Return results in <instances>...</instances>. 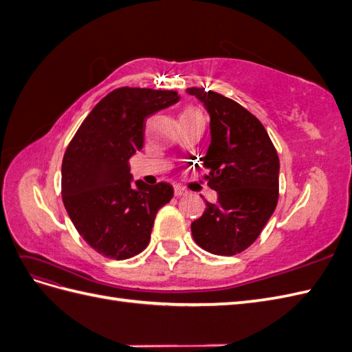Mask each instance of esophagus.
<instances>
[{
	"label": "esophagus",
	"mask_w": 352,
	"mask_h": 352,
	"mask_svg": "<svg viewBox=\"0 0 352 352\" xmlns=\"http://www.w3.org/2000/svg\"><path fill=\"white\" fill-rule=\"evenodd\" d=\"M186 194H188V190H186L184 186H179V185L175 186V195H176V197H184V195H186Z\"/></svg>",
	"instance_id": "obj_1"
}]
</instances>
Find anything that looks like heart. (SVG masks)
Here are the masks:
<instances>
[{"instance_id": "obj_1", "label": "heart", "mask_w": 352, "mask_h": 352, "mask_svg": "<svg viewBox=\"0 0 352 352\" xmlns=\"http://www.w3.org/2000/svg\"><path fill=\"white\" fill-rule=\"evenodd\" d=\"M185 113H197V111L195 110H186Z\"/></svg>"}]
</instances>
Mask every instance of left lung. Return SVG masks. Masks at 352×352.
<instances>
[{"mask_svg":"<svg viewBox=\"0 0 352 352\" xmlns=\"http://www.w3.org/2000/svg\"><path fill=\"white\" fill-rule=\"evenodd\" d=\"M186 92L210 114L211 142L204 157L208 186L219 198L190 230L202 250L235 255L258 238L279 198V157L261 122L241 104L204 88Z\"/></svg>","mask_w":352,"mask_h":352,"instance_id":"left-lung-1","label":"left lung"}]
</instances>
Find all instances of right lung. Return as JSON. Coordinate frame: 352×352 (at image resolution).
Instances as JSON below:
<instances>
[{
    "label": "right lung",
    "mask_w": 352,
    "mask_h": 352,
    "mask_svg": "<svg viewBox=\"0 0 352 352\" xmlns=\"http://www.w3.org/2000/svg\"><path fill=\"white\" fill-rule=\"evenodd\" d=\"M177 101L176 91L117 88L95 105L67 146L63 202L79 235L104 257L142 252L157 211L173 198L166 182L132 185L129 158L142 150L146 117Z\"/></svg>",
    "instance_id": "obj_1"
}]
</instances>
